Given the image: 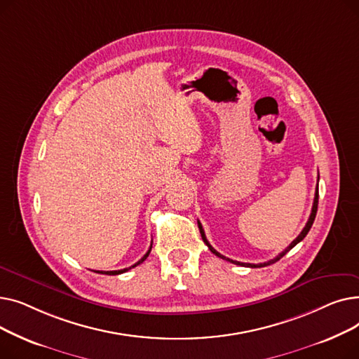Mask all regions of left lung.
I'll list each match as a JSON object with an SVG mask.
<instances>
[{"label":"left lung","mask_w":359,"mask_h":359,"mask_svg":"<svg viewBox=\"0 0 359 359\" xmlns=\"http://www.w3.org/2000/svg\"><path fill=\"white\" fill-rule=\"evenodd\" d=\"M317 205H318V187L316 189V195H314V202H313V208H311V214H310V218H309V221H307V224H306V227L303 229V231L299 233V236L290 244V246L282 252V253H279L276 257H273V259H271V260H268V262H265V263H259V265H255V263H243V262H237V260H231V259H229V257H225V256H222L221 253H218L211 244H210V241L206 240V237H205V233H203V229H202V224L198 221V227H199V231H201V236H202V240H203V243L206 244V246L210 248V250L215 255V256H218V257H221V259H225V260H229V262H231V263H234V265H240V266H248V268H263V266H269V265H272V263H275V262H278L282 256H285L294 246H297V244L303 240L306 236H307V233L310 231V229H311V225H313V222H314V218H316V214H317Z\"/></svg>","instance_id":"obj_1"}]
</instances>
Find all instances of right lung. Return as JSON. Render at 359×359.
Masks as SVG:
<instances>
[{
	"label": "right lung",
	"instance_id": "obj_1",
	"mask_svg": "<svg viewBox=\"0 0 359 359\" xmlns=\"http://www.w3.org/2000/svg\"><path fill=\"white\" fill-rule=\"evenodd\" d=\"M151 248L153 246H149V249H148V252L141 257V260H138L135 265H132L130 268H125V269H121V271H96L97 273H103V275H119V273H123V272H126V271H129V269H132V268H135V266H138L140 263H142L147 257H148V255H149V252H151Z\"/></svg>",
	"mask_w": 359,
	"mask_h": 359
}]
</instances>
